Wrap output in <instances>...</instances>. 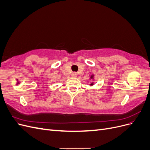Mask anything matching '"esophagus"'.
<instances>
[{"mask_svg": "<svg viewBox=\"0 0 150 150\" xmlns=\"http://www.w3.org/2000/svg\"><path fill=\"white\" fill-rule=\"evenodd\" d=\"M71 76H72V77H73V78H76V77L77 76L76 72H72V74H71Z\"/></svg>", "mask_w": 150, "mask_h": 150, "instance_id": "34e87169", "label": "esophagus"}]
</instances>
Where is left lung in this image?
Instances as JSON below:
<instances>
[{
	"label": "left lung",
	"mask_w": 150,
	"mask_h": 150,
	"mask_svg": "<svg viewBox=\"0 0 150 150\" xmlns=\"http://www.w3.org/2000/svg\"><path fill=\"white\" fill-rule=\"evenodd\" d=\"M93 76H91V78H93ZM92 84H91V85H92Z\"/></svg>",
	"instance_id": "8db88e82"
}]
</instances>
